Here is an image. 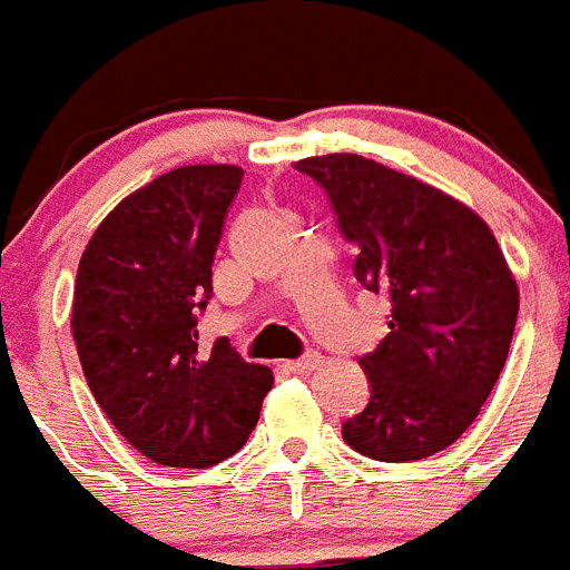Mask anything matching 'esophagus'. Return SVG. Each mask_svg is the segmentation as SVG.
<instances>
[{"label": "esophagus", "instance_id": "34e87169", "mask_svg": "<svg viewBox=\"0 0 570 570\" xmlns=\"http://www.w3.org/2000/svg\"><path fill=\"white\" fill-rule=\"evenodd\" d=\"M322 365V354L320 351H308L305 356H299V360L288 362V367L294 371V374H311V371H316V367Z\"/></svg>", "mask_w": 570, "mask_h": 570}]
</instances>
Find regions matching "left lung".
<instances>
[{"instance_id": "8db88e82", "label": "left lung", "mask_w": 570, "mask_h": 570, "mask_svg": "<svg viewBox=\"0 0 570 570\" xmlns=\"http://www.w3.org/2000/svg\"><path fill=\"white\" fill-rule=\"evenodd\" d=\"M334 205L354 274L391 299L387 336L360 365L365 411L342 440L380 462L425 460L476 420L508 360L520 288L480 214L416 176L356 154L308 156Z\"/></svg>"}]
</instances>
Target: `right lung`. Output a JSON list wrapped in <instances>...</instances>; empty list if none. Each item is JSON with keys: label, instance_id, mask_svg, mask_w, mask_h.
I'll list each match as a JSON object with an SVG mask.
<instances>
[{"label": "right lung", "instance_id": "right-lung-1", "mask_svg": "<svg viewBox=\"0 0 570 570\" xmlns=\"http://www.w3.org/2000/svg\"><path fill=\"white\" fill-rule=\"evenodd\" d=\"M245 170L183 165L125 196L79 259L70 331L90 394L148 460L210 468L245 445L274 385L230 342L199 345L210 265Z\"/></svg>", "mask_w": 570, "mask_h": 570}]
</instances>
